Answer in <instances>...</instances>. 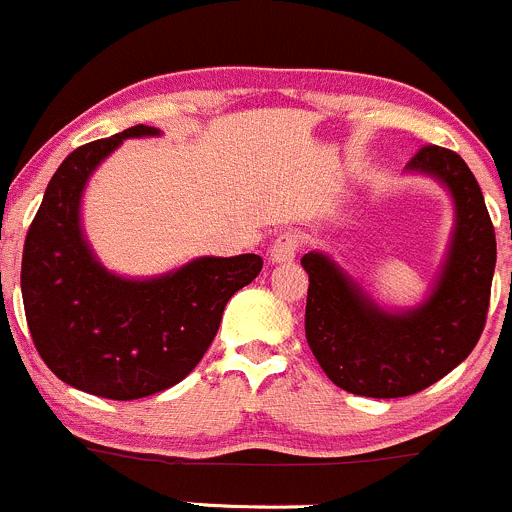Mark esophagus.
<instances>
[{
	"label": "esophagus",
	"instance_id": "1",
	"mask_svg": "<svg viewBox=\"0 0 512 512\" xmlns=\"http://www.w3.org/2000/svg\"><path fill=\"white\" fill-rule=\"evenodd\" d=\"M298 249H301V236H298L296 231H283V234H278L276 241H273L268 258H271V263H288L296 258Z\"/></svg>",
	"mask_w": 512,
	"mask_h": 512
}]
</instances>
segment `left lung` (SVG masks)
Masks as SVG:
<instances>
[{
	"label": "left lung",
	"mask_w": 512,
	"mask_h": 512,
	"mask_svg": "<svg viewBox=\"0 0 512 512\" xmlns=\"http://www.w3.org/2000/svg\"><path fill=\"white\" fill-rule=\"evenodd\" d=\"M406 171L438 179L455 204L453 239L426 301L386 311L331 256L301 258L308 346L338 388L366 398L413 396L448 376L470 356L488 316L495 229L473 171L433 144L421 146Z\"/></svg>",
	"instance_id": "8db88e82"
}]
</instances>
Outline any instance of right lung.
Segmentation results:
<instances>
[{"label":"right lung","mask_w":512,"mask_h":512,"mask_svg":"<svg viewBox=\"0 0 512 512\" xmlns=\"http://www.w3.org/2000/svg\"><path fill=\"white\" fill-rule=\"evenodd\" d=\"M159 136L136 124L74 149L44 191L22 256L27 326L49 371L109 401H136L184 381L204 358L239 288L261 256H201L176 271L124 278L86 244L82 194L96 166L124 139Z\"/></svg>","instance_id":"obj_1"}]
</instances>
